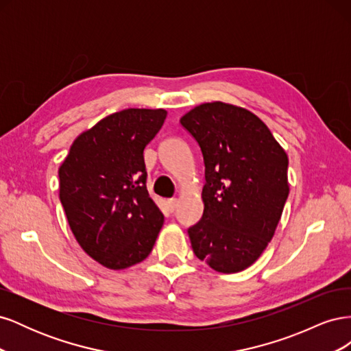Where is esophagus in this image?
Here are the masks:
<instances>
[{
    "mask_svg": "<svg viewBox=\"0 0 351 351\" xmlns=\"http://www.w3.org/2000/svg\"><path fill=\"white\" fill-rule=\"evenodd\" d=\"M167 206H168V209L169 210H174L176 209V206H177V199L176 197H171V199H168L167 200Z\"/></svg>",
    "mask_w": 351,
    "mask_h": 351,
    "instance_id": "34e87169",
    "label": "esophagus"
}]
</instances>
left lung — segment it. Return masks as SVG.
I'll return each mask as SVG.
<instances>
[{
  "mask_svg": "<svg viewBox=\"0 0 351 351\" xmlns=\"http://www.w3.org/2000/svg\"><path fill=\"white\" fill-rule=\"evenodd\" d=\"M205 162L204 215L187 232L212 269H246L267 249L289 197V158L250 111L208 102L180 120Z\"/></svg>",
  "mask_w": 351,
  "mask_h": 351,
  "instance_id": "obj_1",
  "label": "left lung"
}]
</instances>
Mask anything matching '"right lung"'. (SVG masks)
I'll list each match as a JSON object with an SVG mask.
<instances>
[{
    "label": "right lung",
    "mask_w": 351,
    "mask_h": 351,
    "mask_svg": "<svg viewBox=\"0 0 351 351\" xmlns=\"http://www.w3.org/2000/svg\"><path fill=\"white\" fill-rule=\"evenodd\" d=\"M165 110L114 112L82 133L58 169L60 200L80 247L110 269L149 256L164 224L146 189L143 151Z\"/></svg>",
    "instance_id": "right-lung-1"
}]
</instances>
